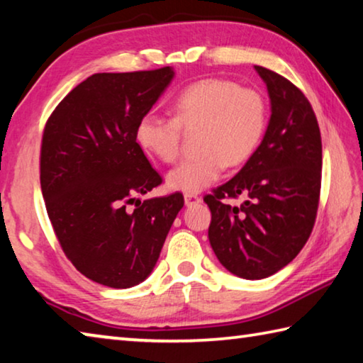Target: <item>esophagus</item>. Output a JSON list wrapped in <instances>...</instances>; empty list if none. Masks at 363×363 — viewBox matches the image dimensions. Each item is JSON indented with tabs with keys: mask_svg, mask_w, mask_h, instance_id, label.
Segmentation results:
<instances>
[{
	"mask_svg": "<svg viewBox=\"0 0 363 363\" xmlns=\"http://www.w3.org/2000/svg\"><path fill=\"white\" fill-rule=\"evenodd\" d=\"M201 199L199 195H194V194H186L184 195V203H186V206H194V204L200 203Z\"/></svg>",
	"mask_w": 363,
	"mask_h": 363,
	"instance_id": "34e87169",
	"label": "esophagus"
}]
</instances>
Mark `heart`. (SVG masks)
Returning a JSON list of instances; mask_svg holds the SVG:
<instances>
[{
  "label": "heart",
  "mask_w": 363,
  "mask_h": 363,
  "mask_svg": "<svg viewBox=\"0 0 363 363\" xmlns=\"http://www.w3.org/2000/svg\"><path fill=\"white\" fill-rule=\"evenodd\" d=\"M174 117L146 113L136 125V141L146 152L173 163L181 149L182 128L200 125L203 152L181 162L167 176L171 190L199 194L222 176L225 164H240L255 152L267 128V104L252 89L227 79L190 84L171 104Z\"/></svg>",
  "instance_id": "heart-1"
}]
</instances>
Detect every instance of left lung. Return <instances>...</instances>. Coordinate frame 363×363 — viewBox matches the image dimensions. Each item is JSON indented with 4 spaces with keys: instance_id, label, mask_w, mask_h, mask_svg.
Listing matches in <instances>:
<instances>
[{
    "instance_id": "left-lung-1",
    "label": "left lung",
    "mask_w": 363,
    "mask_h": 363,
    "mask_svg": "<svg viewBox=\"0 0 363 363\" xmlns=\"http://www.w3.org/2000/svg\"><path fill=\"white\" fill-rule=\"evenodd\" d=\"M272 116L265 136L240 173L204 196L208 238L230 273L263 279L289 265L313 232L318 214L322 141L314 111L300 89L263 67ZM245 194L241 207L225 198Z\"/></svg>"
}]
</instances>
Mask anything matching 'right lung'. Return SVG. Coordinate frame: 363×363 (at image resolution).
Returning <instances> with one entry per match:
<instances>
[{
	"mask_svg": "<svg viewBox=\"0 0 363 363\" xmlns=\"http://www.w3.org/2000/svg\"><path fill=\"white\" fill-rule=\"evenodd\" d=\"M174 77V69L96 72L72 89L45 123L41 189L65 255L98 284L128 289L152 273L176 216L177 192L143 203L160 186L136 125ZM135 203L133 211L126 209Z\"/></svg>",
	"mask_w": 363,
	"mask_h": 363,
	"instance_id": "1",
	"label": "right lung"
}]
</instances>
